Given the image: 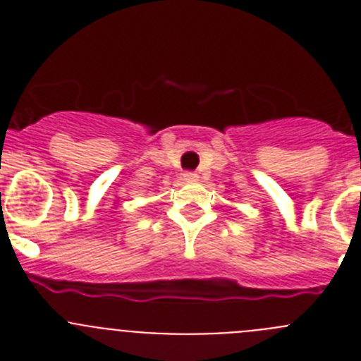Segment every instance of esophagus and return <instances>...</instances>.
<instances>
[{
    "label": "esophagus",
    "instance_id": "esophagus-1",
    "mask_svg": "<svg viewBox=\"0 0 361 361\" xmlns=\"http://www.w3.org/2000/svg\"><path fill=\"white\" fill-rule=\"evenodd\" d=\"M183 177H184V180H186V183H193V180H197V178H199V175H197L195 171H186Z\"/></svg>",
    "mask_w": 361,
    "mask_h": 361
}]
</instances>
